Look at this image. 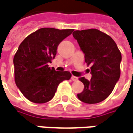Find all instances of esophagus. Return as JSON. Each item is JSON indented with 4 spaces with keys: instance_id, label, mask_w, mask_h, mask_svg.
I'll return each instance as SVG.
<instances>
[{
    "instance_id": "esophagus-1",
    "label": "esophagus",
    "mask_w": 133,
    "mask_h": 133,
    "mask_svg": "<svg viewBox=\"0 0 133 133\" xmlns=\"http://www.w3.org/2000/svg\"><path fill=\"white\" fill-rule=\"evenodd\" d=\"M71 79H72V81H74V82H75V81H77V80H78V78H77L76 76H71Z\"/></svg>"
}]
</instances>
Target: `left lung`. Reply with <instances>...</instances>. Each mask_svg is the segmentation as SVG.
Masks as SVG:
<instances>
[{"instance_id": "obj_1", "label": "left lung", "mask_w": 133, "mask_h": 133, "mask_svg": "<svg viewBox=\"0 0 133 133\" xmlns=\"http://www.w3.org/2000/svg\"><path fill=\"white\" fill-rule=\"evenodd\" d=\"M73 36L84 54L92 78H79L84 88L77 95L82 102L98 103L110 95L120 77L122 55L111 37L97 29L76 30Z\"/></svg>"}]
</instances>
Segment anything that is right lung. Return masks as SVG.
<instances>
[{
  "label": "right lung",
  "instance_id": "1",
  "mask_svg": "<svg viewBox=\"0 0 133 133\" xmlns=\"http://www.w3.org/2000/svg\"><path fill=\"white\" fill-rule=\"evenodd\" d=\"M73 29L44 28L32 32L22 42L14 57V79L28 100L44 103L55 96L59 83L69 80L68 71H56L48 63L55 57L59 43Z\"/></svg>",
  "mask_w": 133,
  "mask_h": 133
}]
</instances>
